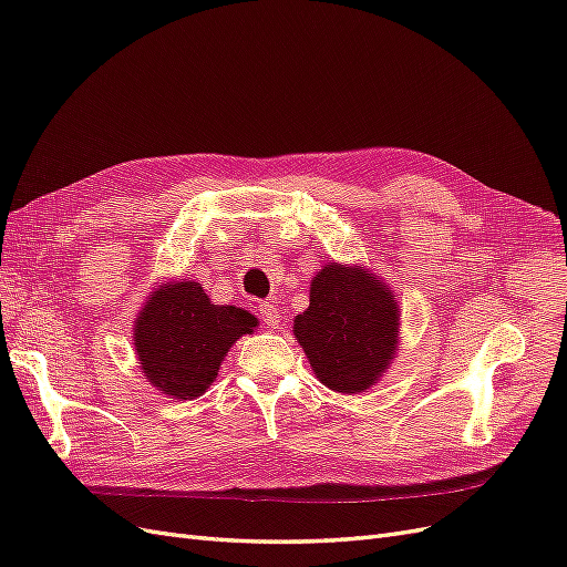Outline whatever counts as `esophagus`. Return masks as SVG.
<instances>
[{
	"label": "esophagus",
	"instance_id": "obj_1",
	"mask_svg": "<svg viewBox=\"0 0 567 567\" xmlns=\"http://www.w3.org/2000/svg\"><path fill=\"white\" fill-rule=\"evenodd\" d=\"M260 319L269 326V329H274V326H279V307L274 302H262L260 305Z\"/></svg>",
	"mask_w": 567,
	"mask_h": 567
}]
</instances>
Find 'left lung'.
I'll list each match as a JSON object with an SVG mask.
<instances>
[{"label":"left lung","mask_w":567,"mask_h":567,"mask_svg":"<svg viewBox=\"0 0 567 567\" xmlns=\"http://www.w3.org/2000/svg\"><path fill=\"white\" fill-rule=\"evenodd\" d=\"M394 290L359 265L329 260L310 284V307L293 319L317 379L333 392L359 394L379 383L400 348Z\"/></svg>","instance_id":"1"}]
</instances>
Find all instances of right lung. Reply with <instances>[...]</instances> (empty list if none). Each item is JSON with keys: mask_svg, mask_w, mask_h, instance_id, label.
I'll return each mask as SVG.
<instances>
[{"mask_svg": "<svg viewBox=\"0 0 567 567\" xmlns=\"http://www.w3.org/2000/svg\"><path fill=\"white\" fill-rule=\"evenodd\" d=\"M257 319L234 305H213L198 281H165L146 298L134 321V352L146 381L173 400L208 390L234 342Z\"/></svg>", "mask_w": 567, "mask_h": 567, "instance_id": "right-lung-1", "label": "right lung"}]
</instances>
